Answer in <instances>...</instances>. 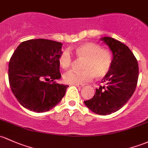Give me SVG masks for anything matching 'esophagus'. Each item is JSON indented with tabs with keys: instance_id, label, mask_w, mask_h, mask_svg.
Listing matches in <instances>:
<instances>
[{
	"instance_id": "esophagus-1",
	"label": "esophagus",
	"mask_w": 148,
	"mask_h": 148,
	"mask_svg": "<svg viewBox=\"0 0 148 148\" xmlns=\"http://www.w3.org/2000/svg\"><path fill=\"white\" fill-rule=\"evenodd\" d=\"M73 85H74V86H77V87H83V85L82 84H73Z\"/></svg>"
}]
</instances>
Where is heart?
<instances>
[{"label": "heart", "instance_id": "1", "mask_svg": "<svg viewBox=\"0 0 148 148\" xmlns=\"http://www.w3.org/2000/svg\"><path fill=\"white\" fill-rule=\"evenodd\" d=\"M74 52L77 58L84 59L83 71H69L63 76L64 82L70 84H82L91 80L94 77L103 78L109 71L112 64V54L109 50L102 49L94 42H84L76 47ZM59 64L63 69H67L72 63V57L68 50H63L58 59Z\"/></svg>", "mask_w": 148, "mask_h": 148}]
</instances>
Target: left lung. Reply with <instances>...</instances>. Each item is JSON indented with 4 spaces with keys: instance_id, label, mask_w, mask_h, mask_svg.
<instances>
[{
    "instance_id": "left-lung-1",
    "label": "left lung",
    "mask_w": 148,
    "mask_h": 148,
    "mask_svg": "<svg viewBox=\"0 0 148 148\" xmlns=\"http://www.w3.org/2000/svg\"><path fill=\"white\" fill-rule=\"evenodd\" d=\"M113 53L112 64L94 97L84 101L94 113L102 116L119 111L130 99L138 83L139 69L134 54L128 47L109 37L101 39Z\"/></svg>"
}]
</instances>
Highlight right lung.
Wrapping results in <instances>:
<instances>
[{
	"mask_svg": "<svg viewBox=\"0 0 148 148\" xmlns=\"http://www.w3.org/2000/svg\"><path fill=\"white\" fill-rule=\"evenodd\" d=\"M62 44L45 39L24 41L12 54L8 79L14 96L27 109L45 112L60 102L68 85L54 82L61 78L58 59Z\"/></svg>",
	"mask_w": 148,
	"mask_h": 148,
	"instance_id": "right-lung-1",
	"label": "right lung"
}]
</instances>
